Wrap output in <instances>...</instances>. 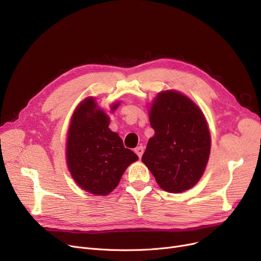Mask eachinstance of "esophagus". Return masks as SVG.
<instances>
[{
    "label": "esophagus",
    "mask_w": 261,
    "mask_h": 261,
    "mask_svg": "<svg viewBox=\"0 0 261 261\" xmlns=\"http://www.w3.org/2000/svg\"><path fill=\"white\" fill-rule=\"evenodd\" d=\"M135 152H136V154L138 155V158L141 159V156L143 154V147H142V145H139V147H137L136 149H135Z\"/></svg>",
    "instance_id": "34e87169"
}]
</instances>
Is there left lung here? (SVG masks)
<instances>
[{
	"mask_svg": "<svg viewBox=\"0 0 261 261\" xmlns=\"http://www.w3.org/2000/svg\"><path fill=\"white\" fill-rule=\"evenodd\" d=\"M154 136L142 155L161 189L182 193L202 176L209 161L211 135L201 109L182 93L160 92L149 109Z\"/></svg>",
	"mask_w": 261,
	"mask_h": 261,
	"instance_id": "left-lung-1",
	"label": "left lung"
}]
</instances>
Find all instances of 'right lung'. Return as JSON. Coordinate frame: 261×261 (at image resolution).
I'll list each match as a JSON object with an SVG mask.
<instances>
[{
  "label": "right lung",
  "instance_id": "add662e5",
  "mask_svg": "<svg viewBox=\"0 0 261 261\" xmlns=\"http://www.w3.org/2000/svg\"><path fill=\"white\" fill-rule=\"evenodd\" d=\"M120 101L111 103L113 112ZM110 119L94 97H87L72 113L66 139V164L74 181L83 191L107 196L118 184L127 167L138 161L124 148L117 133L109 128Z\"/></svg>",
  "mask_w": 261,
  "mask_h": 261
}]
</instances>
